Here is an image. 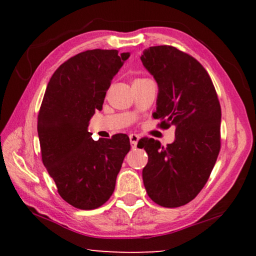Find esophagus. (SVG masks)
I'll return each instance as SVG.
<instances>
[{
    "mask_svg": "<svg viewBox=\"0 0 256 256\" xmlns=\"http://www.w3.org/2000/svg\"><path fill=\"white\" fill-rule=\"evenodd\" d=\"M138 141V134H130V142H131V146H132L133 149L136 148Z\"/></svg>",
    "mask_w": 256,
    "mask_h": 256,
    "instance_id": "obj_1",
    "label": "esophagus"
}]
</instances>
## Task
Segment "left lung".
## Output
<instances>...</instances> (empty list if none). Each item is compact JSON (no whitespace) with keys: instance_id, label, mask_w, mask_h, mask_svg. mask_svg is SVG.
I'll return each instance as SVG.
<instances>
[{"instance_id":"8db88e82","label":"left lung","mask_w":256,"mask_h":256,"mask_svg":"<svg viewBox=\"0 0 256 256\" xmlns=\"http://www.w3.org/2000/svg\"><path fill=\"white\" fill-rule=\"evenodd\" d=\"M141 60L157 81L154 118L158 126L175 125L167 146L150 138L138 146L148 154L142 178L149 198L164 208L184 206L209 180L220 151L222 108L210 76L193 56L172 46H152Z\"/></svg>"}]
</instances>
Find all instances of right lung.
<instances>
[{"label":"right lung","mask_w":256,"mask_h":256,"mask_svg":"<svg viewBox=\"0 0 256 256\" xmlns=\"http://www.w3.org/2000/svg\"><path fill=\"white\" fill-rule=\"evenodd\" d=\"M128 56L116 50L82 52L60 64L47 84L37 123L42 164L60 198L76 209H97L108 201L131 148L126 134L94 141L88 132Z\"/></svg>","instance_id":"obj_1"}]
</instances>
